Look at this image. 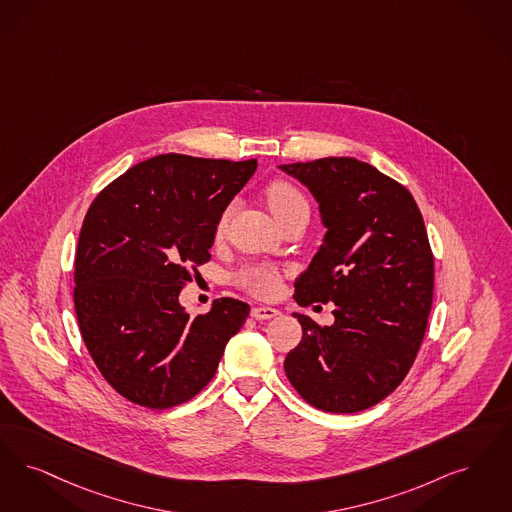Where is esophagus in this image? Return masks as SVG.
<instances>
[{
	"mask_svg": "<svg viewBox=\"0 0 512 512\" xmlns=\"http://www.w3.org/2000/svg\"><path fill=\"white\" fill-rule=\"evenodd\" d=\"M278 314H280V312L272 307L251 308V316H253L255 320H270V318H274V316H278Z\"/></svg>",
	"mask_w": 512,
	"mask_h": 512,
	"instance_id": "1",
	"label": "esophagus"
}]
</instances>
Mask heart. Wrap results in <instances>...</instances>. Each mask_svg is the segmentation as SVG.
Returning a JSON list of instances; mask_svg holds the SVG:
<instances>
[{
  "instance_id": "1",
  "label": "heart",
  "mask_w": 512,
  "mask_h": 512,
  "mask_svg": "<svg viewBox=\"0 0 512 512\" xmlns=\"http://www.w3.org/2000/svg\"><path fill=\"white\" fill-rule=\"evenodd\" d=\"M265 198L278 223H282L284 219L291 215H297V213H307L308 215V211H310V205H308L307 196L303 194V190L284 179H276L268 184L265 188ZM232 209H234V205L228 204L219 213L217 223H215V238L225 236L230 217H232ZM238 280L249 293H253L257 297H272L280 289V272L272 266L247 268L240 274Z\"/></svg>"
}]
</instances>
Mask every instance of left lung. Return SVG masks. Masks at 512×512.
I'll return each mask as SVG.
<instances>
[{
    "label": "left lung",
    "mask_w": 512,
    "mask_h": 512,
    "mask_svg": "<svg viewBox=\"0 0 512 512\" xmlns=\"http://www.w3.org/2000/svg\"><path fill=\"white\" fill-rule=\"evenodd\" d=\"M307 184L328 234L295 301L335 303L333 326L295 314L303 339L286 356L293 389L314 408L356 413L396 389L423 343L434 293V255L423 215L404 184L356 158L280 165Z\"/></svg>",
    "instance_id": "1"
}]
</instances>
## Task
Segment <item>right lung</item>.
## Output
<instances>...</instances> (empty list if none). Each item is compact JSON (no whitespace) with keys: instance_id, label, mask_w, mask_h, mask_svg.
Returning a JSON list of instances; mask_svg holds the SVG:
<instances>
[{"instance_id":"obj_1","label":"right lung","mask_w":512,"mask_h":512,"mask_svg":"<svg viewBox=\"0 0 512 512\" xmlns=\"http://www.w3.org/2000/svg\"><path fill=\"white\" fill-rule=\"evenodd\" d=\"M232 162L162 154L133 165L89 205L76 251L74 307L106 383L167 409L213 379L249 305L223 297L190 316L179 293L211 259L219 213L255 173Z\"/></svg>"}]
</instances>
